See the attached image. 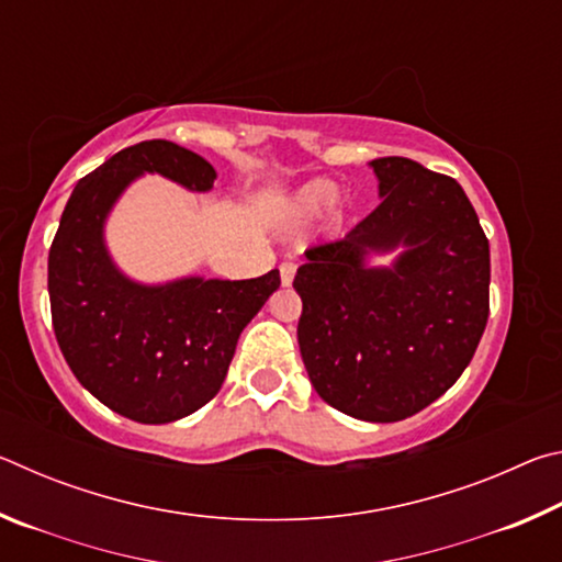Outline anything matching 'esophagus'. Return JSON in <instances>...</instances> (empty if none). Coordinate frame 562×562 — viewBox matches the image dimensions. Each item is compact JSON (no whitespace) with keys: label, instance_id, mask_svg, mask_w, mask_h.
Instances as JSON below:
<instances>
[{"label":"esophagus","instance_id":"obj_1","mask_svg":"<svg viewBox=\"0 0 562 562\" xmlns=\"http://www.w3.org/2000/svg\"><path fill=\"white\" fill-rule=\"evenodd\" d=\"M294 272H297V268H294L292 262H282V265H280V280H282V288H290L292 280H294Z\"/></svg>","mask_w":562,"mask_h":562}]
</instances>
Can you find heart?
I'll list each match as a JSON object with an SVG mask.
<instances>
[{"label": "heart", "mask_w": 562, "mask_h": 562, "mask_svg": "<svg viewBox=\"0 0 562 562\" xmlns=\"http://www.w3.org/2000/svg\"><path fill=\"white\" fill-rule=\"evenodd\" d=\"M339 201V188L331 180H312V183L302 186L297 193L292 195L288 215L292 223H307L312 217L329 211L331 205Z\"/></svg>", "instance_id": "1"}]
</instances>
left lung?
<instances>
[{
  "instance_id": "1",
  "label": "left lung",
  "mask_w": 562,
  "mask_h": 562,
  "mask_svg": "<svg viewBox=\"0 0 562 562\" xmlns=\"http://www.w3.org/2000/svg\"><path fill=\"white\" fill-rule=\"evenodd\" d=\"M369 168L382 203L345 240L304 252L294 274L297 341L329 406L392 424L436 402L469 367L488 322L491 252L453 178L402 156ZM392 251V266L371 262Z\"/></svg>"
}]
</instances>
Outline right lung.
I'll list each match as a JSON object with an SVG mask.
<instances>
[{"label":"right lung","instance_id":"1","mask_svg":"<svg viewBox=\"0 0 562 562\" xmlns=\"http://www.w3.org/2000/svg\"><path fill=\"white\" fill-rule=\"evenodd\" d=\"M146 173L207 193L215 168L170 140L128 146L76 183L49 250L52 322L66 364L111 412L138 424H170L221 392L237 339L280 272L252 280L188 274L160 284L128 278L113 262L106 221Z\"/></svg>","mask_w":562,"mask_h":562}]
</instances>
